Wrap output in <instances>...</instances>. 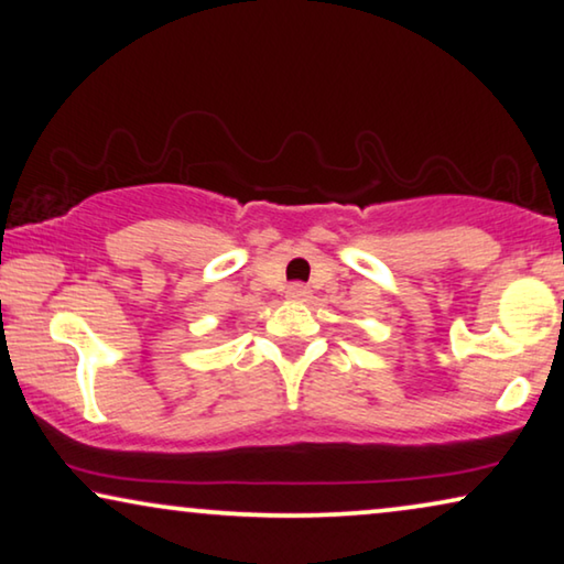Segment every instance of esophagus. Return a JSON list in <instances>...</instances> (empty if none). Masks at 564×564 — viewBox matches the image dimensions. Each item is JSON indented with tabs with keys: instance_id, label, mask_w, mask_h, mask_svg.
<instances>
[{
	"instance_id": "1",
	"label": "esophagus",
	"mask_w": 564,
	"mask_h": 564,
	"mask_svg": "<svg viewBox=\"0 0 564 564\" xmlns=\"http://www.w3.org/2000/svg\"><path fill=\"white\" fill-rule=\"evenodd\" d=\"M308 293H312V291H308L304 283H291L289 291H285V296H289L291 301H306Z\"/></svg>"
}]
</instances>
